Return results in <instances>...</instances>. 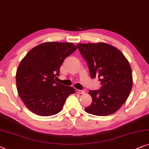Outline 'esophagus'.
Instances as JSON below:
<instances>
[{
  "label": "esophagus",
  "mask_w": 149,
  "mask_h": 149,
  "mask_svg": "<svg viewBox=\"0 0 149 149\" xmlns=\"http://www.w3.org/2000/svg\"><path fill=\"white\" fill-rule=\"evenodd\" d=\"M76 92L79 94H84L85 93V91L84 90H79V89H77Z\"/></svg>",
  "instance_id": "1"
}]
</instances>
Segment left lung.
Masks as SVG:
<instances>
[{"label": "left lung", "mask_w": 149, "mask_h": 149, "mask_svg": "<svg viewBox=\"0 0 149 149\" xmlns=\"http://www.w3.org/2000/svg\"><path fill=\"white\" fill-rule=\"evenodd\" d=\"M80 53L87 62L91 77H98L101 89L89 93L92 103L87 113L105 116L116 112L125 103L132 87V69L119 49L105 43L78 44Z\"/></svg>", "instance_id": "8db88e82"}]
</instances>
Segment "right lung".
<instances>
[{"label":"right lung","mask_w":149,"mask_h":149,"mask_svg":"<svg viewBox=\"0 0 149 149\" xmlns=\"http://www.w3.org/2000/svg\"><path fill=\"white\" fill-rule=\"evenodd\" d=\"M77 49L72 43L46 42L31 49L19 64L16 73L19 95L28 109L40 116L62 110L72 87L55 81L64 60Z\"/></svg>","instance_id":"obj_1"}]
</instances>
